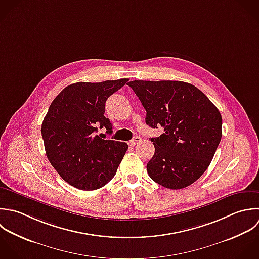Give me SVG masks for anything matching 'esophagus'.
<instances>
[{
    "mask_svg": "<svg viewBox=\"0 0 259 259\" xmlns=\"http://www.w3.org/2000/svg\"><path fill=\"white\" fill-rule=\"evenodd\" d=\"M141 141V137L140 136H135L132 140H130L129 141V145L130 146H134V145H136L138 142H140Z\"/></svg>",
    "mask_w": 259,
    "mask_h": 259,
    "instance_id": "1",
    "label": "esophagus"
}]
</instances>
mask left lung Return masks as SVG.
Listing matches in <instances>:
<instances>
[{
	"mask_svg": "<svg viewBox=\"0 0 259 259\" xmlns=\"http://www.w3.org/2000/svg\"><path fill=\"white\" fill-rule=\"evenodd\" d=\"M146 110L145 122L164 133L150 138L155 147L147 172L160 186L180 190L209 167L222 137L217 107L195 85L178 80L128 82Z\"/></svg>",
	"mask_w": 259,
	"mask_h": 259,
	"instance_id": "obj_1",
	"label": "left lung"
}]
</instances>
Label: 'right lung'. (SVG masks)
<instances>
[{
	"mask_svg": "<svg viewBox=\"0 0 259 259\" xmlns=\"http://www.w3.org/2000/svg\"><path fill=\"white\" fill-rule=\"evenodd\" d=\"M128 80L72 83L49 106L41 126L46 156L70 186L93 191L116 175L128 145L103 139L95 132L99 127H105L107 133L113 132L112 123L104 116L106 101Z\"/></svg>",
	"mask_w": 259,
	"mask_h": 259,
	"instance_id": "1",
	"label": "right lung"
}]
</instances>
